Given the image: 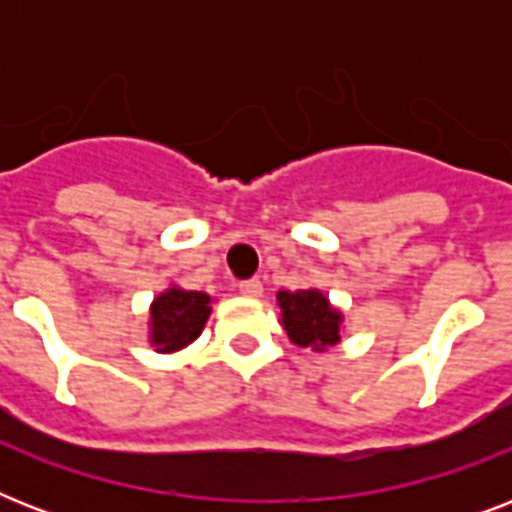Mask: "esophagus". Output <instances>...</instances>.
Segmentation results:
<instances>
[{
    "instance_id": "1",
    "label": "esophagus",
    "mask_w": 512,
    "mask_h": 512,
    "mask_svg": "<svg viewBox=\"0 0 512 512\" xmlns=\"http://www.w3.org/2000/svg\"><path fill=\"white\" fill-rule=\"evenodd\" d=\"M239 292L244 297H260L263 295V284H260V279H247L239 284Z\"/></svg>"
}]
</instances>
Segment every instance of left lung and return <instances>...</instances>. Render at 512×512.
Listing matches in <instances>:
<instances>
[{"mask_svg":"<svg viewBox=\"0 0 512 512\" xmlns=\"http://www.w3.org/2000/svg\"><path fill=\"white\" fill-rule=\"evenodd\" d=\"M281 308V327L287 329L289 340L300 348L327 350L340 342L342 313L329 305L319 289H297L276 295Z\"/></svg>","mask_w":512,"mask_h":512,"instance_id":"1","label":"left lung"}]
</instances>
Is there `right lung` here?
<instances>
[{"label": "right lung", "instance_id": "1", "mask_svg": "<svg viewBox=\"0 0 512 512\" xmlns=\"http://www.w3.org/2000/svg\"><path fill=\"white\" fill-rule=\"evenodd\" d=\"M212 297L204 292L170 287L151 303V321H148V337L159 353H175L191 345L201 335L212 313Z\"/></svg>", "mask_w": 512, "mask_h": 512}]
</instances>
